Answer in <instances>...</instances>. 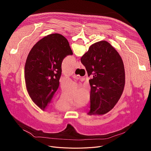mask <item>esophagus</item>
I'll list each match as a JSON object with an SVG mask.
<instances>
[{
    "instance_id": "34e87169",
    "label": "esophagus",
    "mask_w": 151,
    "mask_h": 151,
    "mask_svg": "<svg viewBox=\"0 0 151 151\" xmlns=\"http://www.w3.org/2000/svg\"><path fill=\"white\" fill-rule=\"evenodd\" d=\"M75 68H80V65H79V63L78 61H77L75 64Z\"/></svg>"
}]
</instances>
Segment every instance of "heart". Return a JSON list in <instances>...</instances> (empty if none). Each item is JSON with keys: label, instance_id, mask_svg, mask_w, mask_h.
<instances>
[{"label": "heart", "instance_id": "obj_1", "mask_svg": "<svg viewBox=\"0 0 151 151\" xmlns=\"http://www.w3.org/2000/svg\"><path fill=\"white\" fill-rule=\"evenodd\" d=\"M71 105H69L67 104L64 103L61 100H59L57 103V107L61 110H65L67 109L70 108Z\"/></svg>", "mask_w": 151, "mask_h": 151}]
</instances>
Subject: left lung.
<instances>
[{"label":"left lung","mask_w":151,"mask_h":151,"mask_svg":"<svg viewBox=\"0 0 151 151\" xmlns=\"http://www.w3.org/2000/svg\"><path fill=\"white\" fill-rule=\"evenodd\" d=\"M68 40L52 33L39 40L29 53L24 67L27 93L40 109H46L59 86L63 60L72 55Z\"/></svg>","instance_id":"8db88e82"}]
</instances>
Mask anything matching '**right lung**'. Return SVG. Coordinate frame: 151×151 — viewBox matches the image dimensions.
I'll return each instance as SVG.
<instances>
[{
    "mask_svg": "<svg viewBox=\"0 0 151 151\" xmlns=\"http://www.w3.org/2000/svg\"><path fill=\"white\" fill-rule=\"evenodd\" d=\"M85 67L91 87L89 115H102L111 111L124 88L125 77L123 61L107 41L93 44L81 59Z\"/></svg>",
    "mask_w": 151,
    "mask_h": 151,
    "instance_id": "right-lung-1",
    "label": "right lung"
}]
</instances>
